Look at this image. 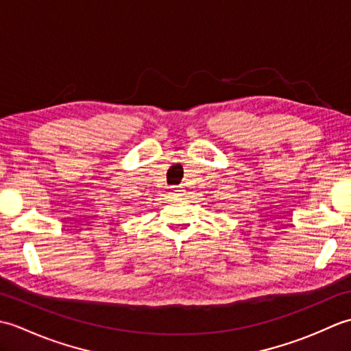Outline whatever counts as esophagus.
<instances>
[{
  "label": "esophagus",
  "mask_w": 351,
  "mask_h": 351,
  "mask_svg": "<svg viewBox=\"0 0 351 351\" xmlns=\"http://www.w3.org/2000/svg\"><path fill=\"white\" fill-rule=\"evenodd\" d=\"M170 196L181 197V196H184V190L181 187H171L170 189Z\"/></svg>",
  "instance_id": "1"
}]
</instances>
